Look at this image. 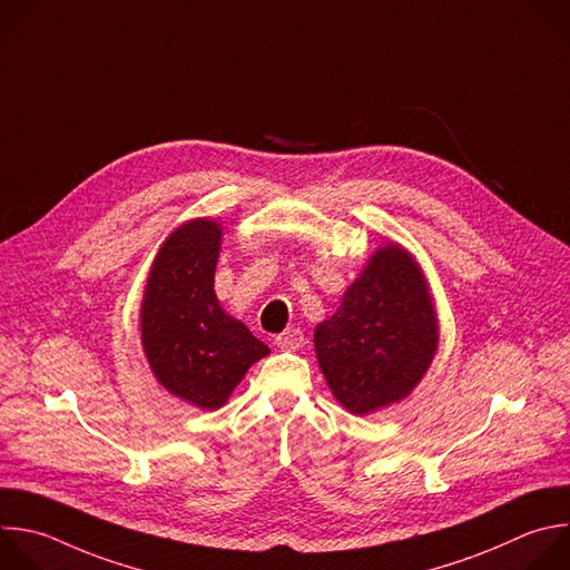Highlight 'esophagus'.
<instances>
[{
  "label": "esophagus",
  "instance_id": "obj_1",
  "mask_svg": "<svg viewBox=\"0 0 570 570\" xmlns=\"http://www.w3.org/2000/svg\"><path fill=\"white\" fill-rule=\"evenodd\" d=\"M275 344L282 348V351H297L304 346V333L299 328H286L284 333H279L275 337Z\"/></svg>",
  "mask_w": 570,
  "mask_h": 570
}]
</instances>
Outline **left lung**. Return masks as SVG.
<instances>
[{
	"label": "left lung",
	"mask_w": 570,
	"mask_h": 570,
	"mask_svg": "<svg viewBox=\"0 0 570 570\" xmlns=\"http://www.w3.org/2000/svg\"><path fill=\"white\" fill-rule=\"evenodd\" d=\"M313 342L346 412L366 416L407 399L439 351L436 306L416 257L396 242L371 253Z\"/></svg>",
	"instance_id": "left-lung-1"
}]
</instances>
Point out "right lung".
<instances>
[{
    "mask_svg": "<svg viewBox=\"0 0 570 570\" xmlns=\"http://www.w3.org/2000/svg\"><path fill=\"white\" fill-rule=\"evenodd\" d=\"M224 228L197 217L160 244L140 302V344L158 385L199 410L228 403L271 348L226 313L215 293Z\"/></svg>",
    "mask_w": 570,
    "mask_h": 570,
    "instance_id": "1",
    "label": "right lung"
}]
</instances>
